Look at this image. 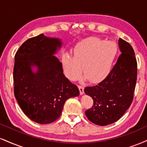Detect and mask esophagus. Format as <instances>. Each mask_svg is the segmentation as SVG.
Masks as SVG:
<instances>
[{
  "label": "esophagus",
  "mask_w": 147,
  "mask_h": 147,
  "mask_svg": "<svg viewBox=\"0 0 147 147\" xmlns=\"http://www.w3.org/2000/svg\"><path fill=\"white\" fill-rule=\"evenodd\" d=\"M79 89V92H80V94L82 95L84 94V87L83 86H78Z\"/></svg>",
  "instance_id": "esophagus-1"
}]
</instances>
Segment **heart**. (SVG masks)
Instances as JSON below:
<instances>
[{
    "label": "heart",
    "mask_w": 147,
    "mask_h": 147,
    "mask_svg": "<svg viewBox=\"0 0 147 147\" xmlns=\"http://www.w3.org/2000/svg\"><path fill=\"white\" fill-rule=\"evenodd\" d=\"M118 53V46L113 41L99 38L84 40L76 45L73 57L63 55L62 62L66 77L75 80L81 71L92 83H98L107 77L112 70Z\"/></svg>",
    "instance_id": "1"
}]
</instances>
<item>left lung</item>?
<instances>
[{"instance_id": "obj_1", "label": "left lung", "mask_w": 147, "mask_h": 147, "mask_svg": "<svg viewBox=\"0 0 147 147\" xmlns=\"http://www.w3.org/2000/svg\"><path fill=\"white\" fill-rule=\"evenodd\" d=\"M121 55L116 64L101 82L84 92L94 100L86 111L88 119L100 126L112 124L121 118L131 104L137 80V61L128 42L118 40Z\"/></svg>"}]
</instances>
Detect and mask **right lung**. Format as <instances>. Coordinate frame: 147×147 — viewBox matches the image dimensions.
Returning a JSON list of instances; mask_svg holds the SVG:
<instances>
[{
    "label": "right lung",
    "mask_w": 147,
    "mask_h": 147,
    "mask_svg": "<svg viewBox=\"0 0 147 147\" xmlns=\"http://www.w3.org/2000/svg\"><path fill=\"white\" fill-rule=\"evenodd\" d=\"M61 45L59 39L42 33L28 39L15 55L14 96L22 112L40 124L55 121L66 100L79 95L77 86L65 77L62 63L54 55Z\"/></svg>",
    "instance_id": "1"
}]
</instances>
